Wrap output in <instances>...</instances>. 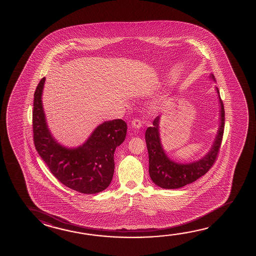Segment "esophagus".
Masks as SVG:
<instances>
[{"label":"esophagus","instance_id":"obj_1","mask_svg":"<svg viewBox=\"0 0 256 256\" xmlns=\"http://www.w3.org/2000/svg\"><path fill=\"white\" fill-rule=\"evenodd\" d=\"M131 126L134 128H140L142 126V123L139 120L138 118H134L131 122Z\"/></svg>","mask_w":256,"mask_h":256}]
</instances>
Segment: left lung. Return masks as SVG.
<instances>
[{"label":"left lung","mask_w":256,"mask_h":256,"mask_svg":"<svg viewBox=\"0 0 256 256\" xmlns=\"http://www.w3.org/2000/svg\"><path fill=\"white\" fill-rule=\"evenodd\" d=\"M211 78L215 81V77L211 74ZM220 104V122L218 134L211 146L210 152L198 161L180 164L170 160L167 156L162 146L159 134L160 116L156 118L152 122V126L148 128L146 131V143L148 146L149 157V174L152 182L157 186L162 188H178L187 184H192L202 176L206 174L214 164L220 152L222 143L224 128V104L220 98V90L218 88Z\"/></svg>","instance_id":"1"}]
</instances>
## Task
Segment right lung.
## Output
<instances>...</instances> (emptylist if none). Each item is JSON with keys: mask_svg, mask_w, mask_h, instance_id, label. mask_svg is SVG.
Returning <instances> with one entry per match:
<instances>
[{"mask_svg": "<svg viewBox=\"0 0 256 256\" xmlns=\"http://www.w3.org/2000/svg\"><path fill=\"white\" fill-rule=\"evenodd\" d=\"M45 80V77L41 79L34 94L32 126L36 151L54 177L68 188L86 194L102 192L112 182L114 152L126 138V122H104L86 143L78 148H64L56 141L46 125L41 100Z\"/></svg>", "mask_w": 256, "mask_h": 256, "instance_id": "right-lung-1", "label": "right lung"}]
</instances>
